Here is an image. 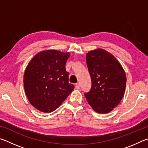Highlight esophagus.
Here are the masks:
<instances>
[{
  "mask_svg": "<svg viewBox=\"0 0 148 148\" xmlns=\"http://www.w3.org/2000/svg\"><path fill=\"white\" fill-rule=\"evenodd\" d=\"M79 84H76V86H75V88H76V89H79Z\"/></svg>",
  "mask_w": 148,
  "mask_h": 148,
  "instance_id": "34e87169",
  "label": "esophagus"
}]
</instances>
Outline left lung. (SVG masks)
I'll use <instances>...</instances> for the list:
<instances>
[{
    "instance_id": "obj_1",
    "label": "left lung",
    "mask_w": 148,
    "mask_h": 148,
    "mask_svg": "<svg viewBox=\"0 0 148 148\" xmlns=\"http://www.w3.org/2000/svg\"><path fill=\"white\" fill-rule=\"evenodd\" d=\"M86 62L91 78V89L85 93L90 106L99 114H107L121 102L126 87V74L113 55L103 49L86 54Z\"/></svg>"
}]
</instances>
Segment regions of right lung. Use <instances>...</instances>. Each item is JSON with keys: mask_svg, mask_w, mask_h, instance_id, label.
Here are the masks:
<instances>
[{"mask_svg": "<svg viewBox=\"0 0 148 148\" xmlns=\"http://www.w3.org/2000/svg\"><path fill=\"white\" fill-rule=\"evenodd\" d=\"M70 56L69 52L44 50L35 55L27 66L25 91L30 103L39 111H54L74 90L65 69Z\"/></svg>", "mask_w": 148, "mask_h": 148, "instance_id": "add662e5", "label": "right lung"}]
</instances>
